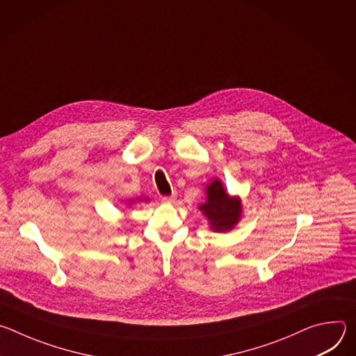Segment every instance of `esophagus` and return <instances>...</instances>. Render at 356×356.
<instances>
[{
    "label": "esophagus",
    "mask_w": 356,
    "mask_h": 356,
    "mask_svg": "<svg viewBox=\"0 0 356 356\" xmlns=\"http://www.w3.org/2000/svg\"><path fill=\"white\" fill-rule=\"evenodd\" d=\"M162 200H163L165 202H172V201H175V200H176V194L173 193V194H170V195H163V197H162Z\"/></svg>",
    "instance_id": "34e87169"
}]
</instances>
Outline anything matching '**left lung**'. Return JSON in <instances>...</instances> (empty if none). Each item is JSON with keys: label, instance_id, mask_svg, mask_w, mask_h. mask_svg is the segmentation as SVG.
Here are the masks:
<instances>
[{"label": "left lung", "instance_id": "1", "mask_svg": "<svg viewBox=\"0 0 356 356\" xmlns=\"http://www.w3.org/2000/svg\"><path fill=\"white\" fill-rule=\"evenodd\" d=\"M206 214L210 225L217 232L229 231L239 220L241 202L238 198H229L220 180H214L207 187V202L200 206Z\"/></svg>", "mask_w": 356, "mask_h": 356}]
</instances>
